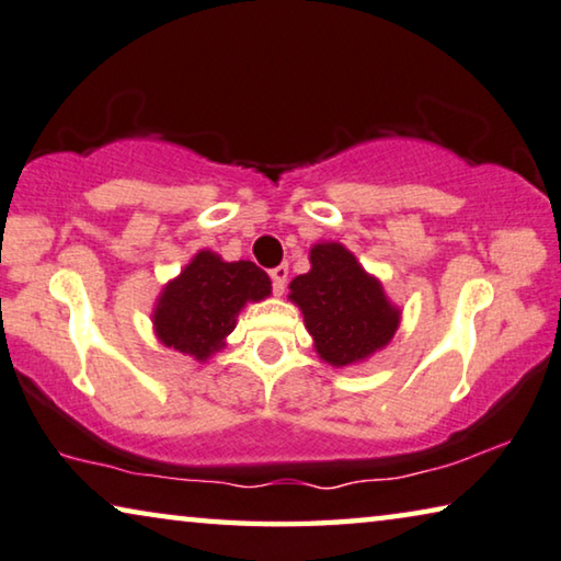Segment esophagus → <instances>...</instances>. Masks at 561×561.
<instances>
[{
  "label": "esophagus",
  "instance_id": "obj_1",
  "mask_svg": "<svg viewBox=\"0 0 561 561\" xmlns=\"http://www.w3.org/2000/svg\"><path fill=\"white\" fill-rule=\"evenodd\" d=\"M271 280H273V293H280L286 290V280H288V265L286 263H280V265H275V268L271 271Z\"/></svg>",
  "mask_w": 561,
  "mask_h": 561
}]
</instances>
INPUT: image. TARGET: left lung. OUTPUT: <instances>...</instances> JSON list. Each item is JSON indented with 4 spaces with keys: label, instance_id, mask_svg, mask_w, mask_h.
I'll use <instances>...</instances> for the list:
<instances>
[{
    "label": "left lung",
    "instance_id": "obj_1",
    "mask_svg": "<svg viewBox=\"0 0 561 561\" xmlns=\"http://www.w3.org/2000/svg\"><path fill=\"white\" fill-rule=\"evenodd\" d=\"M290 298L331 366L358 364L399 329V310L386 300L381 283L339 243H318L310 251V271L290 283Z\"/></svg>",
    "mask_w": 561,
    "mask_h": 561
}]
</instances>
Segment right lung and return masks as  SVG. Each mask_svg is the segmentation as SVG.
<instances>
[{
  "label": "right lung",
  "instance_id": "1",
  "mask_svg": "<svg viewBox=\"0 0 561 561\" xmlns=\"http://www.w3.org/2000/svg\"><path fill=\"white\" fill-rule=\"evenodd\" d=\"M271 296V278L251 261L226 263L201 251L168 283L154 308V331L165 346L205 360L220 351L248 300Z\"/></svg>",
  "mask_w": 561,
  "mask_h": 561
}]
</instances>
